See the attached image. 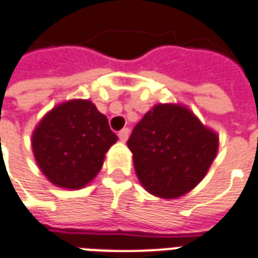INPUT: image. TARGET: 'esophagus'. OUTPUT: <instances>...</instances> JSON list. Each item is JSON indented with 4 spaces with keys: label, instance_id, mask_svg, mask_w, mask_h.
<instances>
[{
    "label": "esophagus",
    "instance_id": "1",
    "mask_svg": "<svg viewBox=\"0 0 258 258\" xmlns=\"http://www.w3.org/2000/svg\"><path fill=\"white\" fill-rule=\"evenodd\" d=\"M118 137H120V140L121 141H127L130 137V128H123L120 133H118Z\"/></svg>",
    "mask_w": 258,
    "mask_h": 258
}]
</instances>
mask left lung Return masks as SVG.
<instances>
[{
    "instance_id": "obj_1",
    "label": "left lung",
    "mask_w": 258,
    "mask_h": 258,
    "mask_svg": "<svg viewBox=\"0 0 258 258\" xmlns=\"http://www.w3.org/2000/svg\"><path fill=\"white\" fill-rule=\"evenodd\" d=\"M137 177L148 192L179 198L204 179L219 138L181 104H156L127 141Z\"/></svg>"
}]
</instances>
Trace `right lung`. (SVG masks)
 I'll list each match as a JSON object with an SVG mask.
<instances>
[{"label":"right lung","mask_w":258,"mask_h":258,"mask_svg":"<svg viewBox=\"0 0 258 258\" xmlns=\"http://www.w3.org/2000/svg\"><path fill=\"white\" fill-rule=\"evenodd\" d=\"M116 141L107 117L91 100L74 99L41 118L32 135V149L36 163L53 184L79 190L96 177Z\"/></svg>","instance_id":"obj_1"}]
</instances>
